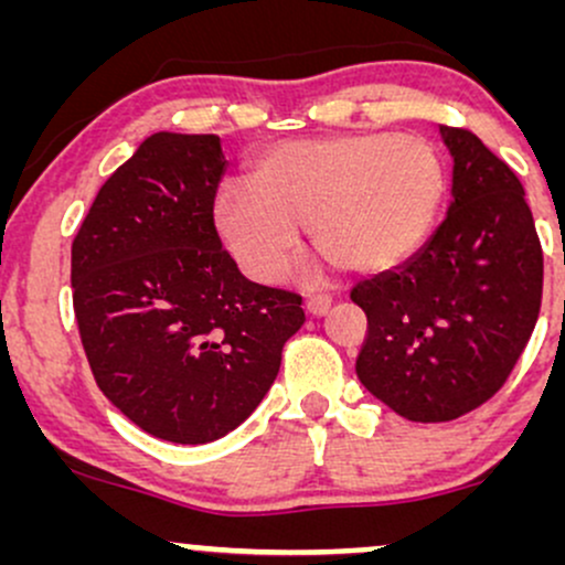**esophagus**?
<instances>
[{"label": "esophagus", "instance_id": "obj_1", "mask_svg": "<svg viewBox=\"0 0 565 565\" xmlns=\"http://www.w3.org/2000/svg\"><path fill=\"white\" fill-rule=\"evenodd\" d=\"M305 308H308L310 316H327L329 308H332V297L329 295H308V300H305Z\"/></svg>", "mask_w": 565, "mask_h": 565}]
</instances>
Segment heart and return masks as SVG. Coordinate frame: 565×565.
Returning <instances> with one entry per match:
<instances>
[{"label":"heart","instance_id":"b5f03b06","mask_svg":"<svg viewBox=\"0 0 565 565\" xmlns=\"http://www.w3.org/2000/svg\"><path fill=\"white\" fill-rule=\"evenodd\" d=\"M212 204L217 236L257 281H278L300 249L302 225L319 249L361 274L401 265L430 236L446 167L423 135L345 132L284 140Z\"/></svg>","mask_w":565,"mask_h":565}]
</instances>
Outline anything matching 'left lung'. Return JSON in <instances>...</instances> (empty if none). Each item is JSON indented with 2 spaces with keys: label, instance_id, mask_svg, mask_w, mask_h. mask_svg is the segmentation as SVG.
Listing matches in <instances>:
<instances>
[{
  "label": "left lung",
  "instance_id": "8db88e82",
  "mask_svg": "<svg viewBox=\"0 0 565 565\" xmlns=\"http://www.w3.org/2000/svg\"><path fill=\"white\" fill-rule=\"evenodd\" d=\"M454 201L412 260L355 284L364 387L412 423H449L494 395L542 308V244L518 174L462 127H440Z\"/></svg>",
  "mask_w": 565,
  "mask_h": 565
}]
</instances>
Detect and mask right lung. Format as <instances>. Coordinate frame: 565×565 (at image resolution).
<instances>
[{"mask_svg": "<svg viewBox=\"0 0 565 565\" xmlns=\"http://www.w3.org/2000/svg\"><path fill=\"white\" fill-rule=\"evenodd\" d=\"M217 135L157 132L103 183L71 244L93 377L140 430L210 444L255 412L302 297L242 276L223 249Z\"/></svg>", "mask_w": 565, "mask_h": 565, "instance_id": "right-lung-1", "label": "right lung"}]
</instances>
